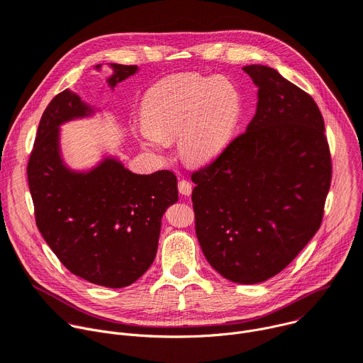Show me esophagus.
Returning <instances> with one entry per match:
<instances>
[{"label":"esophagus","mask_w":363,"mask_h":363,"mask_svg":"<svg viewBox=\"0 0 363 363\" xmlns=\"http://www.w3.org/2000/svg\"><path fill=\"white\" fill-rule=\"evenodd\" d=\"M177 186H179V191H180L182 194H184V196L191 194V189H193V187H191V183H190V182H187V180L183 179V180L179 182Z\"/></svg>","instance_id":"34e87169"}]
</instances>
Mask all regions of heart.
Here are the masks:
<instances>
[{
    "instance_id": "b5f03b06",
    "label": "heart",
    "mask_w": 363,
    "mask_h": 363,
    "mask_svg": "<svg viewBox=\"0 0 363 363\" xmlns=\"http://www.w3.org/2000/svg\"><path fill=\"white\" fill-rule=\"evenodd\" d=\"M242 112V96L226 76L186 73L154 85L134 127L141 145L163 154L177 137V150L190 164H208L229 145Z\"/></svg>"
}]
</instances>
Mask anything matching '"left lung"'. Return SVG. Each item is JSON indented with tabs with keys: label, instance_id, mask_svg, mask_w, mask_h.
I'll list each match as a JSON object with an SVG mask.
<instances>
[{
	"label": "left lung",
	"instance_id": "8db88e82",
	"mask_svg": "<svg viewBox=\"0 0 363 363\" xmlns=\"http://www.w3.org/2000/svg\"><path fill=\"white\" fill-rule=\"evenodd\" d=\"M257 112L212 164L194 172L196 235L226 279L257 284L283 271L318 230L332 180L325 121L275 69L244 67Z\"/></svg>",
	"mask_w": 363,
	"mask_h": 363
}]
</instances>
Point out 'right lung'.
I'll use <instances>...</instances> for the list:
<instances>
[{
    "instance_id": "add662e5",
    "label": "right lung",
    "mask_w": 363,
    "mask_h": 363,
    "mask_svg": "<svg viewBox=\"0 0 363 363\" xmlns=\"http://www.w3.org/2000/svg\"><path fill=\"white\" fill-rule=\"evenodd\" d=\"M109 67L112 91L138 72V66ZM96 111L69 89L52 99L28 160V187L37 228L59 261L92 284L123 289L155 258L161 218L179 200L177 177L169 170L135 174L111 155L89 170L70 169L62 157L60 125Z\"/></svg>"
}]
</instances>
